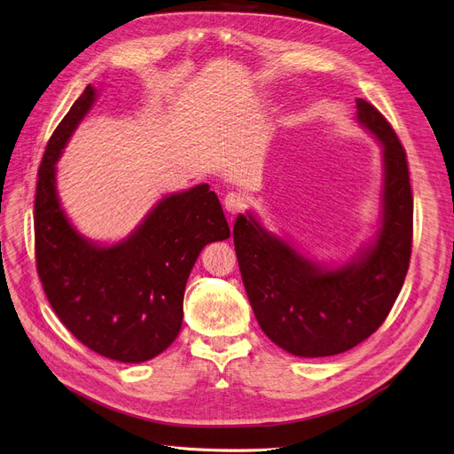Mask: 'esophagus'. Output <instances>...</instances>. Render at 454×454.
Wrapping results in <instances>:
<instances>
[{
  "instance_id": "esophagus-1",
  "label": "esophagus",
  "mask_w": 454,
  "mask_h": 454,
  "mask_svg": "<svg viewBox=\"0 0 454 454\" xmlns=\"http://www.w3.org/2000/svg\"><path fill=\"white\" fill-rule=\"evenodd\" d=\"M224 209L230 215H236L245 209V196L241 192H228L224 196Z\"/></svg>"
}]
</instances>
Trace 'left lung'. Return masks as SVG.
<instances>
[{
  "label": "left lung",
  "mask_w": 454,
  "mask_h": 454,
  "mask_svg": "<svg viewBox=\"0 0 454 454\" xmlns=\"http://www.w3.org/2000/svg\"><path fill=\"white\" fill-rule=\"evenodd\" d=\"M357 121L383 151L381 218L372 245L339 267L301 254L239 215L233 245L262 331L297 357H327L366 340L385 322L404 284L413 236V196L406 151L387 120L357 98Z\"/></svg>",
  "instance_id": "8db88e82"
}]
</instances>
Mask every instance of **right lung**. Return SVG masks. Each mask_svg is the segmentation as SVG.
<instances>
[{
    "instance_id": "right-lung-1",
    "label": "right lung",
    "mask_w": 454,
    "mask_h": 454,
    "mask_svg": "<svg viewBox=\"0 0 454 454\" xmlns=\"http://www.w3.org/2000/svg\"><path fill=\"white\" fill-rule=\"evenodd\" d=\"M97 98L88 86L50 137L35 194V260L63 325L97 354L121 363L157 357L179 334L183 295L201 248L230 238L209 184L164 196L115 245L86 239L67 218L56 162Z\"/></svg>"
}]
</instances>
